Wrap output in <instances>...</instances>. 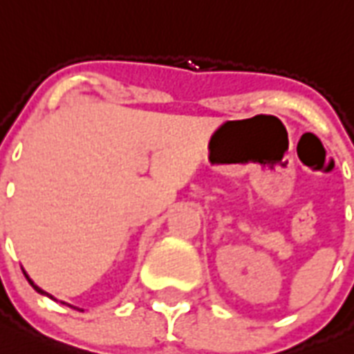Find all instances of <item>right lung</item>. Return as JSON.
I'll return each instance as SVG.
<instances>
[{"mask_svg": "<svg viewBox=\"0 0 354 354\" xmlns=\"http://www.w3.org/2000/svg\"><path fill=\"white\" fill-rule=\"evenodd\" d=\"M24 275H26V279H27V281H29V284H31V286H32V288H35V290H37V292H38V294H46V292H44V290H40V288H38V286H37V284H35V282H32V281H31V279H29V277H27V273H24ZM46 295H48V294H46Z\"/></svg>", "mask_w": 354, "mask_h": 354, "instance_id": "obj_1", "label": "right lung"}]
</instances>
